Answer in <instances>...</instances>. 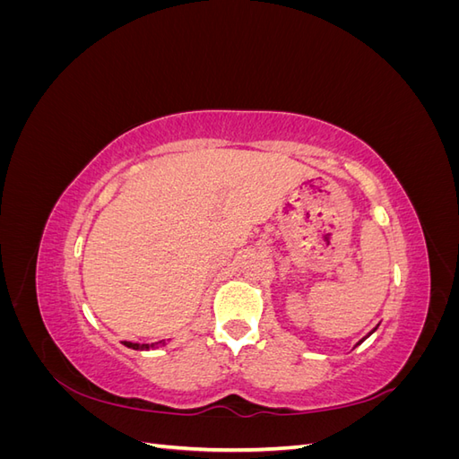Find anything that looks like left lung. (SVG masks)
Segmentation results:
<instances>
[{"mask_svg": "<svg viewBox=\"0 0 459 459\" xmlns=\"http://www.w3.org/2000/svg\"><path fill=\"white\" fill-rule=\"evenodd\" d=\"M377 327H379V324H377V325H375V327H373V329H371V331L368 333V335H366V337H362V339H359V341H358V342L354 344V349H356V346H358V344H362V342H364V341H366V339H368L369 335H373V333H375V331H377Z\"/></svg>", "mask_w": 459, "mask_h": 459, "instance_id": "8db88e82", "label": "left lung"}]
</instances>
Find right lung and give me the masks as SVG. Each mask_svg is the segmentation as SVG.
<instances>
[{
    "instance_id": "obj_1",
    "label": "right lung",
    "mask_w": 459,
    "mask_h": 459,
    "mask_svg": "<svg viewBox=\"0 0 459 459\" xmlns=\"http://www.w3.org/2000/svg\"><path fill=\"white\" fill-rule=\"evenodd\" d=\"M164 344H166L164 341H159V342H151V344H142V342L124 341V346H128V349H132V351H155V349H160V346H164Z\"/></svg>"
}]
</instances>
